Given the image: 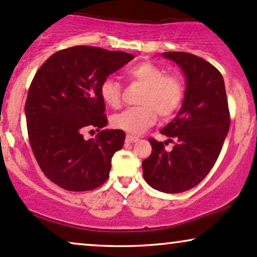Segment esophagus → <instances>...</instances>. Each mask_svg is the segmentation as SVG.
<instances>
[{
    "label": "esophagus",
    "mask_w": 257,
    "mask_h": 257,
    "mask_svg": "<svg viewBox=\"0 0 257 257\" xmlns=\"http://www.w3.org/2000/svg\"><path fill=\"white\" fill-rule=\"evenodd\" d=\"M138 141H139L138 137H135V136H131V135L126 136V142H127V143H136Z\"/></svg>",
    "instance_id": "1"
}]
</instances>
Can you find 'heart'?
Wrapping results in <instances>:
<instances>
[{
  "label": "heart",
  "mask_w": 257,
  "mask_h": 257,
  "mask_svg": "<svg viewBox=\"0 0 257 257\" xmlns=\"http://www.w3.org/2000/svg\"><path fill=\"white\" fill-rule=\"evenodd\" d=\"M131 81L144 86L141 106L125 109L112 116V125L131 135H141L157 120L158 113L170 116L178 111L184 99V84L176 74H164L151 62H141L125 73ZM102 101L116 108L121 102V88L113 78H105L99 88Z\"/></svg>",
  "instance_id": "heart-1"
}]
</instances>
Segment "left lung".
<instances>
[{
    "label": "left lung",
    "instance_id": "left-lung-1",
    "mask_svg": "<svg viewBox=\"0 0 257 257\" xmlns=\"http://www.w3.org/2000/svg\"><path fill=\"white\" fill-rule=\"evenodd\" d=\"M185 75L184 101L161 133L175 141L171 151L150 138L152 152L143 161V175L151 188L178 194L199 184L215 165L230 126L224 80L211 63L184 52H166ZM166 145V142H165Z\"/></svg>",
    "mask_w": 257,
    "mask_h": 257
}]
</instances>
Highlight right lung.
<instances>
[{
	"label": "right lung",
	"instance_id": "obj_1",
	"mask_svg": "<svg viewBox=\"0 0 257 257\" xmlns=\"http://www.w3.org/2000/svg\"><path fill=\"white\" fill-rule=\"evenodd\" d=\"M135 58L91 46H75L46 60L33 79L25 106L29 143L46 177L69 191L104 184L125 132L107 125L100 96L102 80ZM95 127V140H85Z\"/></svg>",
	"mask_w": 257,
	"mask_h": 257
}]
</instances>
